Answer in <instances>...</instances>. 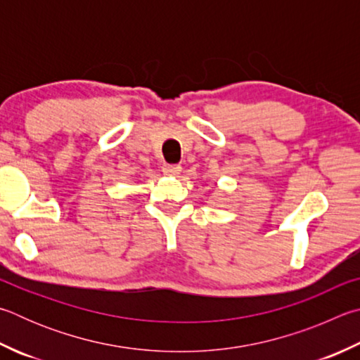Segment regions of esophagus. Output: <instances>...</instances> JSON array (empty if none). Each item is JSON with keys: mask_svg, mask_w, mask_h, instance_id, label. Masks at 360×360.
<instances>
[{"mask_svg": "<svg viewBox=\"0 0 360 360\" xmlns=\"http://www.w3.org/2000/svg\"><path fill=\"white\" fill-rule=\"evenodd\" d=\"M182 172L181 165H165L163 167V174L167 176H178Z\"/></svg>", "mask_w": 360, "mask_h": 360, "instance_id": "34e87169", "label": "esophagus"}]
</instances>
